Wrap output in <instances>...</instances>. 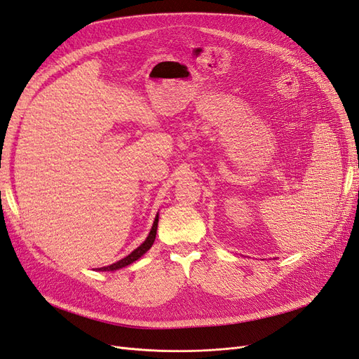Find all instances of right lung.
I'll return each instance as SVG.
<instances>
[{
  "mask_svg": "<svg viewBox=\"0 0 359 359\" xmlns=\"http://www.w3.org/2000/svg\"><path fill=\"white\" fill-rule=\"evenodd\" d=\"M157 224H158V215L156 217L154 224H153V229H151V232H149L148 238H147V240H145L142 244H140L136 250H133V252L130 253L128 256H126L124 259L118 260L116 264L107 265V266H103V268H97V271H115V269H119V268H123V266H127V265H130V264H133L135 260H137L140 256L145 255V253L148 252V250L151 248V245L154 244L156 233H157Z\"/></svg>",
  "mask_w": 359,
  "mask_h": 359,
  "instance_id": "add662e5",
  "label": "right lung"
}]
</instances>
